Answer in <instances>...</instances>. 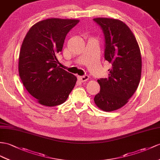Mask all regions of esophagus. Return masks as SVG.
I'll list each match as a JSON object with an SVG mask.
<instances>
[{
  "label": "esophagus",
  "mask_w": 160,
  "mask_h": 160,
  "mask_svg": "<svg viewBox=\"0 0 160 160\" xmlns=\"http://www.w3.org/2000/svg\"><path fill=\"white\" fill-rule=\"evenodd\" d=\"M79 79L81 81V82H84V81H86L89 79V76L88 75H83L79 77Z\"/></svg>",
  "instance_id": "esophagus-1"
}]
</instances>
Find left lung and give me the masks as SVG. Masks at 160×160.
<instances>
[{"mask_svg": "<svg viewBox=\"0 0 160 160\" xmlns=\"http://www.w3.org/2000/svg\"><path fill=\"white\" fill-rule=\"evenodd\" d=\"M104 35V58L112 67L108 78L98 80L100 92L94 102L101 110L113 111L123 107L137 89L141 77V51L134 34L119 19L94 18Z\"/></svg>", "mask_w": 160, "mask_h": 160, "instance_id": "left-lung-1", "label": "left lung"}]
</instances>
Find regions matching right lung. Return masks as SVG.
<instances>
[{"mask_svg":"<svg viewBox=\"0 0 160 160\" xmlns=\"http://www.w3.org/2000/svg\"><path fill=\"white\" fill-rule=\"evenodd\" d=\"M79 20L51 18L37 22L27 32L19 56L18 71L30 94L44 106L64 103L74 88L77 77L60 68L56 56L66 36Z\"/></svg>","mask_w":160,"mask_h":160,"instance_id":"right-lung-1","label":"right lung"}]
</instances>
